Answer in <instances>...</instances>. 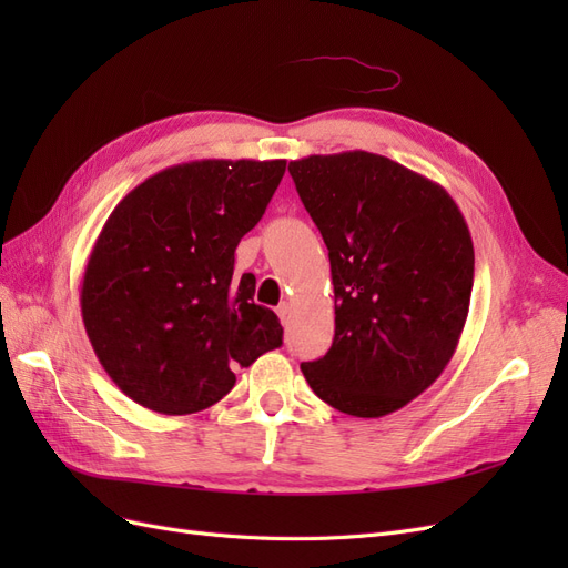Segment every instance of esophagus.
<instances>
[{
	"instance_id": "esophagus-1",
	"label": "esophagus",
	"mask_w": 568,
	"mask_h": 568,
	"mask_svg": "<svg viewBox=\"0 0 568 568\" xmlns=\"http://www.w3.org/2000/svg\"><path fill=\"white\" fill-rule=\"evenodd\" d=\"M277 315H280V320L286 324V322L291 320V303H286V301L280 303V305H277Z\"/></svg>"
}]
</instances>
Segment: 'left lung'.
I'll return each mask as SVG.
<instances>
[{"instance_id": "8db88e82", "label": "left lung", "mask_w": 568, "mask_h": 568, "mask_svg": "<svg viewBox=\"0 0 568 568\" xmlns=\"http://www.w3.org/2000/svg\"><path fill=\"white\" fill-rule=\"evenodd\" d=\"M288 173L329 248L336 305L305 382L346 415H390L455 355L474 286L467 222L440 184L379 153L307 156Z\"/></svg>"}]
</instances>
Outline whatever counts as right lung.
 Listing matches in <instances>:
<instances>
[{"instance_id":"right-lung-1","label":"right lung","mask_w":568,"mask_h":568,"mask_svg":"<svg viewBox=\"0 0 568 568\" xmlns=\"http://www.w3.org/2000/svg\"><path fill=\"white\" fill-rule=\"evenodd\" d=\"M286 161H192L151 175L97 236L80 284L84 332L128 398L192 415L232 390L234 367L282 346V324L234 277Z\"/></svg>"}]
</instances>
